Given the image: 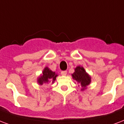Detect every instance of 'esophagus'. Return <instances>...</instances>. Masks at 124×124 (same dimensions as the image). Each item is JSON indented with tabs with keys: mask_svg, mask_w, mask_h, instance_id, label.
Segmentation results:
<instances>
[{
	"mask_svg": "<svg viewBox=\"0 0 124 124\" xmlns=\"http://www.w3.org/2000/svg\"><path fill=\"white\" fill-rule=\"evenodd\" d=\"M61 75H62V76H66V75H67V71H62V72H61Z\"/></svg>",
	"mask_w": 124,
	"mask_h": 124,
	"instance_id": "esophagus-1",
	"label": "esophagus"
}]
</instances>
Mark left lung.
I'll return each mask as SVG.
<instances>
[{"label": "left lung", "mask_w": 124, "mask_h": 124, "mask_svg": "<svg viewBox=\"0 0 124 124\" xmlns=\"http://www.w3.org/2000/svg\"><path fill=\"white\" fill-rule=\"evenodd\" d=\"M72 78L81 85V91H84L91 83V77L88 73L83 66H78L75 68L74 73L71 74Z\"/></svg>", "instance_id": "left-lung-1"}]
</instances>
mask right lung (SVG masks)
<instances>
[{
	"instance_id": "right-lung-1",
	"label": "right lung",
	"mask_w": 124,
	"mask_h": 124,
	"mask_svg": "<svg viewBox=\"0 0 124 124\" xmlns=\"http://www.w3.org/2000/svg\"><path fill=\"white\" fill-rule=\"evenodd\" d=\"M57 76L58 74L55 71H53L48 67H45L43 69L42 73H41L39 77H38L37 83L39 85L49 84L50 83H54Z\"/></svg>"
}]
</instances>
